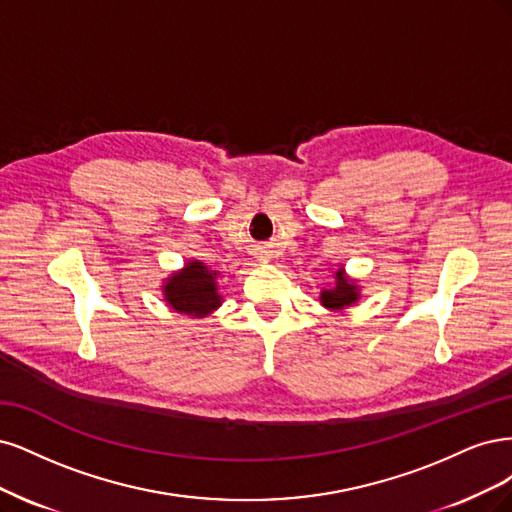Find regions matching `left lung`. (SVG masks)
I'll return each mask as SVG.
<instances>
[{
  "label": "left lung",
  "instance_id": "obj_1",
  "mask_svg": "<svg viewBox=\"0 0 512 512\" xmlns=\"http://www.w3.org/2000/svg\"><path fill=\"white\" fill-rule=\"evenodd\" d=\"M359 300V287H357V280L349 278L344 272V268L336 270L334 274V287L323 289L321 291V304L327 310H344L353 306Z\"/></svg>",
  "mask_w": 512,
  "mask_h": 512
}]
</instances>
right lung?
I'll list each match as a JSON object with an SVG mask.
<instances>
[{
    "label": "right lung",
    "mask_w": 512,
    "mask_h": 512,
    "mask_svg": "<svg viewBox=\"0 0 512 512\" xmlns=\"http://www.w3.org/2000/svg\"><path fill=\"white\" fill-rule=\"evenodd\" d=\"M219 272L210 270L202 261L191 259L183 270L170 274L163 283V298L180 315L202 319L212 315L223 304L217 289Z\"/></svg>",
    "instance_id": "obj_1"
}]
</instances>
